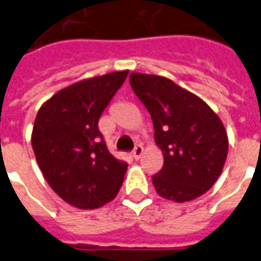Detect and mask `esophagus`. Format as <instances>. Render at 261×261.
Here are the masks:
<instances>
[{"mask_svg": "<svg viewBox=\"0 0 261 261\" xmlns=\"http://www.w3.org/2000/svg\"><path fill=\"white\" fill-rule=\"evenodd\" d=\"M142 152H143V147H142L141 145H137L134 147V150H133V158H134V160H139L142 155Z\"/></svg>", "mask_w": 261, "mask_h": 261, "instance_id": "1", "label": "esophagus"}]
</instances>
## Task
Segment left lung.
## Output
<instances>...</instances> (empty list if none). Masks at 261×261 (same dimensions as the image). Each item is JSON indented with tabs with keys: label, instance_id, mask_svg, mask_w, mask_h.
<instances>
[{
	"label": "left lung",
	"instance_id": "8db88e82",
	"mask_svg": "<svg viewBox=\"0 0 261 261\" xmlns=\"http://www.w3.org/2000/svg\"><path fill=\"white\" fill-rule=\"evenodd\" d=\"M130 84L150 112L164 166L152 175L156 193L185 202L217 181L228 154L224 124L213 110L164 76L131 73Z\"/></svg>",
	"mask_w": 261,
	"mask_h": 261
}]
</instances>
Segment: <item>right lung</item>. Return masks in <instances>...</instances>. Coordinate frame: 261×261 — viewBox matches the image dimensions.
<instances>
[{"mask_svg": "<svg viewBox=\"0 0 261 261\" xmlns=\"http://www.w3.org/2000/svg\"><path fill=\"white\" fill-rule=\"evenodd\" d=\"M128 71L111 72L59 91L36 116L32 147L46 182L65 202L96 209L114 200L127 162L116 160L99 131V118Z\"/></svg>", "mask_w": 261, "mask_h": 261, "instance_id": "1", "label": "right lung"}]
</instances>
